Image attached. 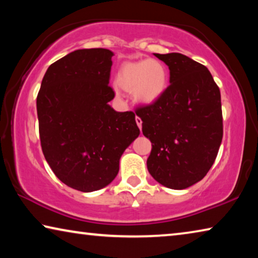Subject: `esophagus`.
<instances>
[{
    "label": "esophagus",
    "instance_id": "esophagus-1",
    "mask_svg": "<svg viewBox=\"0 0 258 258\" xmlns=\"http://www.w3.org/2000/svg\"><path fill=\"white\" fill-rule=\"evenodd\" d=\"M135 121H137V124H138V126H139V128L141 130V128H142V119L140 118V117H137V118H135Z\"/></svg>",
    "mask_w": 258,
    "mask_h": 258
}]
</instances>
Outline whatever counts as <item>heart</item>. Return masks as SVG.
I'll return each mask as SVG.
<instances>
[{
	"instance_id": "1",
	"label": "heart",
	"mask_w": 258,
	"mask_h": 258,
	"mask_svg": "<svg viewBox=\"0 0 258 258\" xmlns=\"http://www.w3.org/2000/svg\"><path fill=\"white\" fill-rule=\"evenodd\" d=\"M168 81L167 68L156 59L125 62L116 75L117 85L127 92L133 91L134 99L142 104L158 101L167 90Z\"/></svg>"
}]
</instances>
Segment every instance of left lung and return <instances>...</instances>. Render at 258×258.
I'll return each instance as SVG.
<instances>
[{"label": "left lung", "mask_w": 258, "mask_h": 258, "mask_svg": "<svg viewBox=\"0 0 258 258\" xmlns=\"http://www.w3.org/2000/svg\"><path fill=\"white\" fill-rule=\"evenodd\" d=\"M169 69V86L152 104L137 109L152 143L148 171L161 185L186 189L203 180L223 138L221 92L204 64L181 53H155Z\"/></svg>", "instance_id": "obj_1"}]
</instances>
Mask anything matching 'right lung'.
Listing matches in <instances>:
<instances>
[{"label": "right lung", "mask_w": 258, "mask_h": 258, "mask_svg": "<svg viewBox=\"0 0 258 258\" xmlns=\"http://www.w3.org/2000/svg\"><path fill=\"white\" fill-rule=\"evenodd\" d=\"M112 55L107 49L71 52L47 68L37 94L43 155L61 182L82 192L111 183L140 134L134 112L109 106Z\"/></svg>", "instance_id": "obj_1"}]
</instances>
